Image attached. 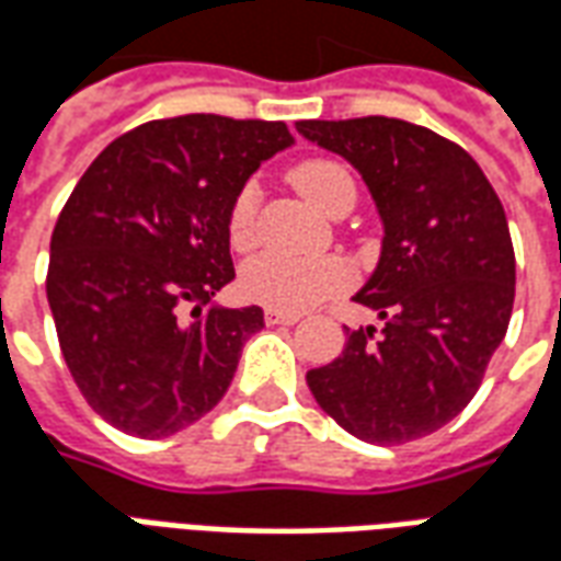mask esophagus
<instances>
[{"instance_id":"obj_1","label":"esophagus","mask_w":561,"mask_h":561,"mask_svg":"<svg viewBox=\"0 0 561 561\" xmlns=\"http://www.w3.org/2000/svg\"><path fill=\"white\" fill-rule=\"evenodd\" d=\"M264 321H267L270 328H276V324H297V321H300V316L279 312V309H264Z\"/></svg>"}]
</instances>
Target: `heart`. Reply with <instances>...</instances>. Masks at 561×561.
Wrapping results in <instances>:
<instances>
[{"label":"heart","instance_id":"1","mask_svg":"<svg viewBox=\"0 0 561 561\" xmlns=\"http://www.w3.org/2000/svg\"><path fill=\"white\" fill-rule=\"evenodd\" d=\"M297 192L324 213H336L345 204H354L352 173L333 159L300 161L291 171ZM257 204L261 188L249 180L237 188L228 207V240L233 249H245L255 240ZM354 270L342 257H288L276 252H261L240 267V291L252 304L279 309V312H304L328 297L348 291Z\"/></svg>","mask_w":561,"mask_h":561}]
</instances>
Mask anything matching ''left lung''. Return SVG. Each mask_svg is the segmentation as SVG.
Listing matches in <instances>:
<instances>
[{"mask_svg": "<svg viewBox=\"0 0 561 561\" xmlns=\"http://www.w3.org/2000/svg\"><path fill=\"white\" fill-rule=\"evenodd\" d=\"M297 131L352 161L385 225L376 273L354 294L385 328L348 330L306 385L345 433L405 445L469 405L505 340L517 279L505 207L466 149L405 119H304Z\"/></svg>", "mask_w": 561, "mask_h": 561, "instance_id": "obj_1", "label": "left lung"}]
</instances>
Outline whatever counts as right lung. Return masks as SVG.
I'll list each match as a JSON object with an SVG mask.
<instances>
[{"instance_id": "obj_1", "label": "right lung", "mask_w": 561, "mask_h": 561, "mask_svg": "<svg viewBox=\"0 0 561 561\" xmlns=\"http://www.w3.org/2000/svg\"><path fill=\"white\" fill-rule=\"evenodd\" d=\"M291 144L285 123L171 116L107 144L80 176L50 237L47 304L68 373L111 426L164 438L225 397L264 328L261 306L209 304L233 279L228 207Z\"/></svg>"}]
</instances>
